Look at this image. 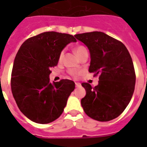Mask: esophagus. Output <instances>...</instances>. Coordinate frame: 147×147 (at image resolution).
<instances>
[{"label": "esophagus", "instance_id": "34e87169", "mask_svg": "<svg viewBox=\"0 0 147 147\" xmlns=\"http://www.w3.org/2000/svg\"><path fill=\"white\" fill-rule=\"evenodd\" d=\"M75 85H76V88H81V87H82V85H81V84H80V83L76 82V83H75Z\"/></svg>", "mask_w": 147, "mask_h": 147}]
</instances>
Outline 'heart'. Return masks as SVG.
<instances>
[{"mask_svg": "<svg viewBox=\"0 0 147 147\" xmlns=\"http://www.w3.org/2000/svg\"><path fill=\"white\" fill-rule=\"evenodd\" d=\"M87 49H85V47H83V46H82V45H80V46H77V47L75 48L74 49V51L75 53H76V56H77L78 57H80V55H81L82 54L83 52H85V51H86ZM63 54H64V50L62 51H61V53L59 54V59L60 60V59H62V57H63Z\"/></svg>", "mask_w": 147, "mask_h": 147, "instance_id": "b5f03b06", "label": "heart"}]
</instances>
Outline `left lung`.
I'll return each instance as SVG.
<instances>
[{"label": "left lung", "instance_id": "1", "mask_svg": "<svg viewBox=\"0 0 147 147\" xmlns=\"http://www.w3.org/2000/svg\"><path fill=\"white\" fill-rule=\"evenodd\" d=\"M88 47L90 73L98 75V85L82 83L86 90L81 105L85 113L98 121H109L123 113L132 98L136 85L134 65L125 45L104 32L74 35Z\"/></svg>", "mask_w": 147, "mask_h": 147}]
</instances>
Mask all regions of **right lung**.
Here are the masks:
<instances>
[{
	"instance_id": "add662e5",
	"label": "right lung",
	"mask_w": 147,
	"mask_h": 147,
	"mask_svg": "<svg viewBox=\"0 0 147 147\" xmlns=\"http://www.w3.org/2000/svg\"><path fill=\"white\" fill-rule=\"evenodd\" d=\"M73 35L43 32L28 39L18 50L13 64L11 87L18 107L28 119L49 124L62 113L75 83L69 80L50 82L51 67L57 65L59 54Z\"/></svg>"
}]
</instances>
